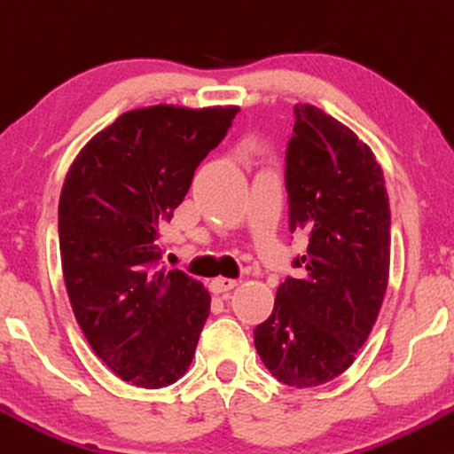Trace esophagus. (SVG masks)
I'll return each mask as SVG.
<instances>
[{"label": "esophagus", "instance_id": "1", "mask_svg": "<svg viewBox=\"0 0 454 454\" xmlns=\"http://www.w3.org/2000/svg\"><path fill=\"white\" fill-rule=\"evenodd\" d=\"M234 287H237V281H234V279H213L211 281L213 294H226Z\"/></svg>", "mask_w": 454, "mask_h": 454}]
</instances>
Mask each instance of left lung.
Segmentation results:
<instances>
[{
  "label": "left lung",
  "mask_w": 454,
  "mask_h": 454,
  "mask_svg": "<svg viewBox=\"0 0 454 454\" xmlns=\"http://www.w3.org/2000/svg\"><path fill=\"white\" fill-rule=\"evenodd\" d=\"M286 152L289 232L309 247L254 330L258 355L289 387L324 385L353 364L372 330L389 279L391 211L368 145L319 107H294Z\"/></svg>",
  "instance_id": "8db88e82"
}]
</instances>
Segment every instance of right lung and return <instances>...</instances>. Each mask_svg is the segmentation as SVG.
I'll return each mask as SVG.
<instances>
[{"mask_svg": "<svg viewBox=\"0 0 454 454\" xmlns=\"http://www.w3.org/2000/svg\"><path fill=\"white\" fill-rule=\"evenodd\" d=\"M237 112L133 109L82 147L65 177L59 247L71 309L127 383L160 389L192 362L211 296L185 272L158 269V239Z\"/></svg>", "mask_w": 454, "mask_h": 454, "instance_id": "right-lung-1", "label": "right lung"}]
</instances>
